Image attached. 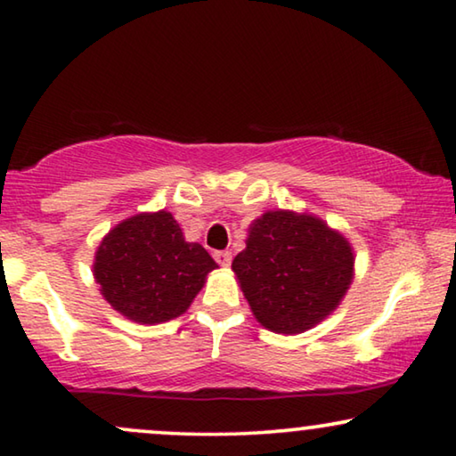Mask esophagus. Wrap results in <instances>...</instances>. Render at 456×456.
I'll list each match as a JSON object with an SVG mask.
<instances>
[{
	"instance_id": "obj_1",
	"label": "esophagus",
	"mask_w": 456,
	"mask_h": 456,
	"mask_svg": "<svg viewBox=\"0 0 456 456\" xmlns=\"http://www.w3.org/2000/svg\"><path fill=\"white\" fill-rule=\"evenodd\" d=\"M214 259H216L217 264H220L222 267H228L230 261H232V253H230V251H216V253H214Z\"/></svg>"
}]
</instances>
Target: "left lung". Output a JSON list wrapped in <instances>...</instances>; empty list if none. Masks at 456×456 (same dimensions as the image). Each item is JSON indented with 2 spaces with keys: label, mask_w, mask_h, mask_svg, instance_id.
<instances>
[{
  "label": "left lung",
  "mask_w": 456,
  "mask_h": 456,
  "mask_svg": "<svg viewBox=\"0 0 456 456\" xmlns=\"http://www.w3.org/2000/svg\"><path fill=\"white\" fill-rule=\"evenodd\" d=\"M232 272L255 320L301 334L332 315L354 278V251L338 230L307 211L270 209L251 222Z\"/></svg>",
  "instance_id": "1"
}]
</instances>
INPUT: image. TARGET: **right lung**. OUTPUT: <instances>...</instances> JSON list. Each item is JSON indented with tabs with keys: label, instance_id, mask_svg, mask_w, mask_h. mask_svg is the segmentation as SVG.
Returning <instances> with one entry per match:
<instances>
[{
	"label": "right lung",
	"instance_id": "1",
	"mask_svg": "<svg viewBox=\"0 0 456 456\" xmlns=\"http://www.w3.org/2000/svg\"><path fill=\"white\" fill-rule=\"evenodd\" d=\"M217 270L211 255L184 239L170 211H141L103 236L93 276L111 309L142 326L183 315Z\"/></svg>",
	"mask_w": 456,
	"mask_h": 456
}]
</instances>
